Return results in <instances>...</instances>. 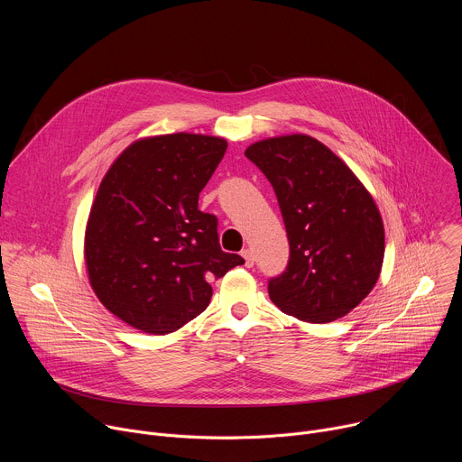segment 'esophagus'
Instances as JSON below:
<instances>
[{
	"label": "esophagus",
	"instance_id": "esophagus-1",
	"mask_svg": "<svg viewBox=\"0 0 462 462\" xmlns=\"http://www.w3.org/2000/svg\"><path fill=\"white\" fill-rule=\"evenodd\" d=\"M241 255L245 257V267H254V261H255V257H254V250L252 248H245L243 252H241Z\"/></svg>",
	"mask_w": 462,
	"mask_h": 462
}]
</instances>
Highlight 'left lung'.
<instances>
[{
    "instance_id": "left-lung-1",
    "label": "left lung",
    "mask_w": 462,
    "mask_h": 462,
    "mask_svg": "<svg viewBox=\"0 0 462 462\" xmlns=\"http://www.w3.org/2000/svg\"><path fill=\"white\" fill-rule=\"evenodd\" d=\"M245 155L271 180L291 245L285 273L269 282L283 312L328 323L378 282L383 223L367 188L319 141L294 134L250 144Z\"/></svg>"
}]
</instances>
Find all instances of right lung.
Segmentation results:
<instances>
[{
  "label": "right lung",
  "instance_id": "1",
  "mask_svg": "<svg viewBox=\"0 0 462 462\" xmlns=\"http://www.w3.org/2000/svg\"><path fill=\"white\" fill-rule=\"evenodd\" d=\"M226 146L197 134L139 139L98 186L84 241L89 283L143 333L168 335L199 316L210 282L245 263L221 250L217 217L197 208Z\"/></svg>",
  "mask_w": 462,
  "mask_h": 462
}]
</instances>
